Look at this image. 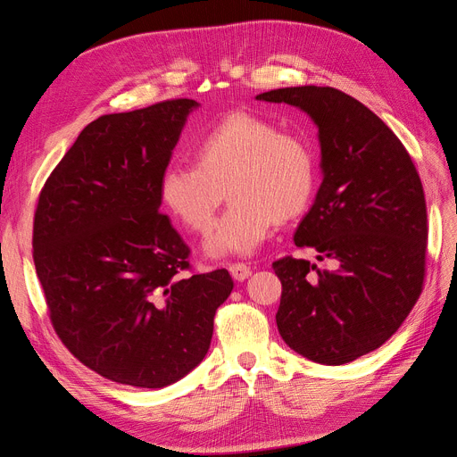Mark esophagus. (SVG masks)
<instances>
[{
	"mask_svg": "<svg viewBox=\"0 0 457 457\" xmlns=\"http://www.w3.org/2000/svg\"><path fill=\"white\" fill-rule=\"evenodd\" d=\"M228 270L232 274V278L238 280V282L250 278V276H252V269L247 267L245 262H232V265L228 267Z\"/></svg>",
	"mask_w": 457,
	"mask_h": 457,
	"instance_id": "esophagus-1",
	"label": "esophagus"
}]
</instances>
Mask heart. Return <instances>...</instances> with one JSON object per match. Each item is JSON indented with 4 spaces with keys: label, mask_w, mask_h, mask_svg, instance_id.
Returning <instances> with one entry per match:
<instances>
[{
    "label": "heart",
    "mask_w": 457,
    "mask_h": 457,
    "mask_svg": "<svg viewBox=\"0 0 457 457\" xmlns=\"http://www.w3.org/2000/svg\"><path fill=\"white\" fill-rule=\"evenodd\" d=\"M190 154L195 165L163 170L160 200L188 230L204 234L227 190L232 204L205 240L212 257L253 253L274 223L299 217L312 200V150L262 118L244 112L223 118L192 145Z\"/></svg>",
    "instance_id": "1"
}]
</instances>
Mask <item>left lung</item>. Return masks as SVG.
Listing matches in <instances>:
<instances>
[{"mask_svg":"<svg viewBox=\"0 0 457 457\" xmlns=\"http://www.w3.org/2000/svg\"><path fill=\"white\" fill-rule=\"evenodd\" d=\"M257 101L286 103L318 128L322 185L295 230L307 259L272 262L282 282L276 324L289 349L341 366L376 351L421 295L427 207L421 179L385 121L334 87H284Z\"/></svg>","mask_w":457,"mask_h":457,"instance_id":"1","label":"left lung"}]
</instances>
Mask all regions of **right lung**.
Listing matches in <instances>:
<instances>
[{
	"label": "right lung",
	"mask_w": 457,
	"mask_h": 457,
	"mask_svg": "<svg viewBox=\"0 0 457 457\" xmlns=\"http://www.w3.org/2000/svg\"><path fill=\"white\" fill-rule=\"evenodd\" d=\"M198 103L173 99L91 121L34 215V265L51 324L81 364L162 389L210 349L227 269L185 276L188 245L160 213V177Z\"/></svg>",
	"instance_id": "right-lung-1"
}]
</instances>
